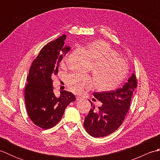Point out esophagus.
I'll use <instances>...</instances> for the list:
<instances>
[{
    "label": "esophagus",
    "mask_w": 160,
    "mask_h": 160,
    "mask_svg": "<svg viewBox=\"0 0 160 160\" xmlns=\"http://www.w3.org/2000/svg\"><path fill=\"white\" fill-rule=\"evenodd\" d=\"M82 98H80V97H79V96H76V100H77V101L81 100H82Z\"/></svg>",
    "instance_id": "esophagus-1"
}]
</instances>
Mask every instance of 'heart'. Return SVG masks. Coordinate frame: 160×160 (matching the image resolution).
I'll use <instances>...</instances> for the list:
<instances>
[{
  "label": "heart",
  "instance_id": "1",
  "mask_svg": "<svg viewBox=\"0 0 160 160\" xmlns=\"http://www.w3.org/2000/svg\"><path fill=\"white\" fill-rule=\"evenodd\" d=\"M93 61V74L96 87L102 91L114 90L127 78L128 66L126 59L120 57L116 49L104 40H97L86 47ZM66 56L64 58V60ZM67 83L75 93H81L93 87L91 77L85 75L71 73L67 76Z\"/></svg>",
  "mask_w": 160,
  "mask_h": 160
}]
</instances>
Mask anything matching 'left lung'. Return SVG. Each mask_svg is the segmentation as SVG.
Wrapping results in <instances>:
<instances>
[{
	"mask_svg": "<svg viewBox=\"0 0 160 160\" xmlns=\"http://www.w3.org/2000/svg\"><path fill=\"white\" fill-rule=\"evenodd\" d=\"M138 86L134 73L122 87L115 91L94 93L93 96L102 105L92 108L84 118V127L87 132L94 138H102L113 133L120 127L130 108L131 97Z\"/></svg>",
	"mask_w": 160,
	"mask_h": 160,
	"instance_id": "left-lung-1",
	"label": "left lung"
}]
</instances>
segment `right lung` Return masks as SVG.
Wrapping results in <instances>:
<instances>
[{
  "label": "right lung",
  "mask_w": 160,
  "mask_h": 160,
  "mask_svg": "<svg viewBox=\"0 0 160 160\" xmlns=\"http://www.w3.org/2000/svg\"><path fill=\"white\" fill-rule=\"evenodd\" d=\"M66 35L47 43L32 63L27 78L25 100L29 118L43 129L51 128L61 120L66 107L76 100L74 95L62 91L60 97L53 93L52 77L58 72L59 63L70 50L63 47Z\"/></svg>",
  "instance_id": "add662e5"
}]
</instances>
